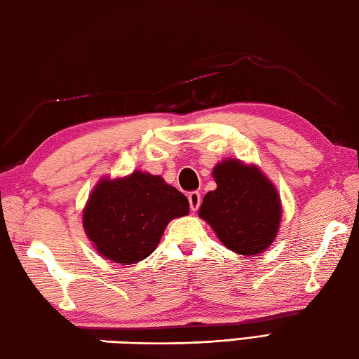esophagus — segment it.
Masks as SVG:
<instances>
[{
  "instance_id": "esophagus-1",
  "label": "esophagus",
  "mask_w": 359,
  "mask_h": 359,
  "mask_svg": "<svg viewBox=\"0 0 359 359\" xmlns=\"http://www.w3.org/2000/svg\"><path fill=\"white\" fill-rule=\"evenodd\" d=\"M187 198H189V206H191L192 211H197L201 203V195L198 192H191L187 195Z\"/></svg>"
}]
</instances>
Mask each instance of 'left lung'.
<instances>
[{"label": "left lung", "mask_w": 359, "mask_h": 359, "mask_svg": "<svg viewBox=\"0 0 359 359\" xmlns=\"http://www.w3.org/2000/svg\"><path fill=\"white\" fill-rule=\"evenodd\" d=\"M215 191L208 192L198 209L231 252L258 256L272 245L281 223V198L272 181L255 164L228 158L212 168Z\"/></svg>", "instance_id": "8db88e82"}]
</instances>
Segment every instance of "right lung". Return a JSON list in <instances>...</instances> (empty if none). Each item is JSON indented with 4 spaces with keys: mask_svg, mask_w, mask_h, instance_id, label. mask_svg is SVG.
Wrapping results in <instances>:
<instances>
[{
    "mask_svg": "<svg viewBox=\"0 0 359 359\" xmlns=\"http://www.w3.org/2000/svg\"><path fill=\"white\" fill-rule=\"evenodd\" d=\"M189 214V201L159 175L134 170L101 178L83 209V228L107 261L130 266L150 256L168 222Z\"/></svg>",
    "mask_w": 359,
    "mask_h": 359,
    "instance_id": "add662e5",
    "label": "right lung"
}]
</instances>
